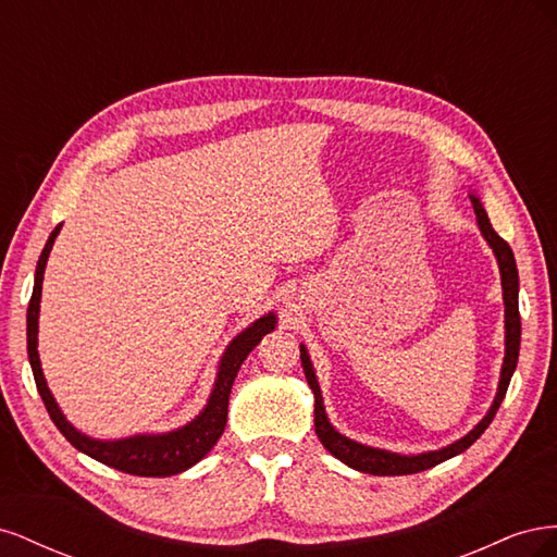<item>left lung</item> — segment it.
Masks as SVG:
<instances>
[{"label": "left lung", "instance_id": "1", "mask_svg": "<svg viewBox=\"0 0 557 557\" xmlns=\"http://www.w3.org/2000/svg\"><path fill=\"white\" fill-rule=\"evenodd\" d=\"M471 205H474V213H476V223L481 227V234L485 237V242L491 244L497 264H499V274H502V295H504V327H507V352H504V364H502V376H499V387L491 411L485 413V418L481 423L471 430L462 440H458L455 444L440 448V450H428L420 455H399V453H391V450H381V448H372V446H362L358 442L348 440V436L336 432L325 413L323 407V395H320V385L315 381L313 367L309 360V352L305 346H299V358H301V367H305L307 381L313 391L315 397V434L318 440L323 442V446L334 455L336 460H342L344 465L364 471V474H374V476H404V474H418V471H425L434 465H440L453 455H458L462 450H467L471 444H474L479 436L487 430V425L493 423V418L499 409V404L507 395V387L511 383V376L516 372L518 364V350H520V313H518V267H516V258L511 246L504 242L499 234L493 230L491 221H487V213L483 209V205L479 201L476 195H469Z\"/></svg>", "mask_w": 557, "mask_h": 557}]
</instances>
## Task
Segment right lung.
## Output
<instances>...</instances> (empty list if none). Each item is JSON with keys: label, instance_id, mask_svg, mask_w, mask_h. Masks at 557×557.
Masks as SVG:
<instances>
[{"label": "right lung", "instance_id": "add662e5", "mask_svg": "<svg viewBox=\"0 0 557 557\" xmlns=\"http://www.w3.org/2000/svg\"><path fill=\"white\" fill-rule=\"evenodd\" d=\"M60 227L62 223L50 232V237L41 250L39 262H37V274H35V290H32V299L27 307V356L32 364V374H35V381H37V391L46 404V411L50 420L58 425V430L64 434L66 442L102 465H109L117 471H125V474H134V476L181 474V471L190 469L193 465H197L201 458H205V455L215 446V442L221 440L227 423V404H230L232 383L237 379L239 367L248 358V352L262 342L264 334H269L276 327V315L267 313L258 318L250 327L237 334V339H232V344L223 352L221 367H218V376H215L207 407L193 420V423L166 434H137L117 442L90 440L88 434H81L70 420L64 418L58 401L53 399V395H50L41 372L39 350H37L44 269L48 262V252L53 248L55 237L60 234Z\"/></svg>", "mask_w": 557, "mask_h": 557}]
</instances>
